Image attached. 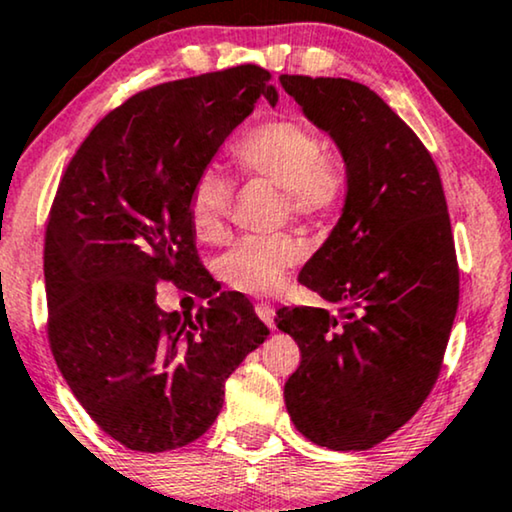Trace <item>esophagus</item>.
Segmentation results:
<instances>
[{
  "mask_svg": "<svg viewBox=\"0 0 512 512\" xmlns=\"http://www.w3.org/2000/svg\"><path fill=\"white\" fill-rule=\"evenodd\" d=\"M256 314H258V319H261L263 324L270 328V331H272V328H275V307L268 305V303H258L256 305Z\"/></svg>",
  "mask_w": 512,
  "mask_h": 512,
  "instance_id": "1",
  "label": "esophagus"
}]
</instances>
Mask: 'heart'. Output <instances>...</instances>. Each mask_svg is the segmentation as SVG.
<instances>
[{
    "mask_svg": "<svg viewBox=\"0 0 512 512\" xmlns=\"http://www.w3.org/2000/svg\"><path fill=\"white\" fill-rule=\"evenodd\" d=\"M326 151V142L312 128L293 118H277L249 130L235 144L233 156L247 177L279 188L293 216L317 219L338 205L347 186L345 170ZM230 205L233 181L216 167L202 170L188 209L200 242H219L226 235ZM300 254V242L291 235L247 237L221 258V277L237 291L265 296L282 284Z\"/></svg>",
    "mask_w": 512,
    "mask_h": 512,
    "instance_id": "obj_1",
    "label": "heart"
}]
</instances>
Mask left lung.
Wrapping results in <instances>:
<instances>
[{
    "label": "left lung",
    "instance_id": "left-lung-1",
    "mask_svg": "<svg viewBox=\"0 0 512 512\" xmlns=\"http://www.w3.org/2000/svg\"><path fill=\"white\" fill-rule=\"evenodd\" d=\"M345 165L331 235L298 282L326 307H282L275 324L303 361L286 410L312 443L368 450L401 429L436 382L459 305V270L440 174L380 95L349 79L279 76Z\"/></svg>",
    "mask_w": 512,
    "mask_h": 512
}]
</instances>
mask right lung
<instances>
[{
    "instance_id": "obj_1",
    "label": "right lung",
    "mask_w": 512,
    "mask_h": 512,
    "mask_svg": "<svg viewBox=\"0 0 512 512\" xmlns=\"http://www.w3.org/2000/svg\"><path fill=\"white\" fill-rule=\"evenodd\" d=\"M261 97L279 100L256 65L144 90L95 125L60 181L44 249L48 340L76 401L128 450L200 438L230 373L268 338L249 300L219 293L198 263L188 212L195 179ZM163 278L208 307L195 320L160 311Z\"/></svg>"
}]
</instances>
